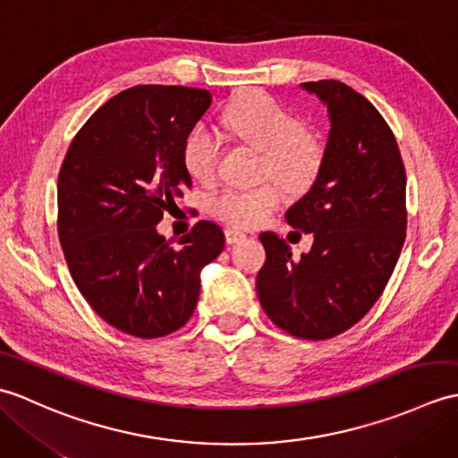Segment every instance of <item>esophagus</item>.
Here are the masks:
<instances>
[{"mask_svg":"<svg viewBox=\"0 0 458 458\" xmlns=\"http://www.w3.org/2000/svg\"><path fill=\"white\" fill-rule=\"evenodd\" d=\"M224 238H226V244H238V242L246 240V234L236 228H226L224 230Z\"/></svg>","mask_w":458,"mask_h":458,"instance_id":"esophagus-1","label":"esophagus"}]
</instances>
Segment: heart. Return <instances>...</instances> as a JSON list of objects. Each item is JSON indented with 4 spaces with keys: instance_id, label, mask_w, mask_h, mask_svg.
<instances>
[{
    "instance_id": "heart-1",
    "label": "heart",
    "mask_w": 458,
    "mask_h": 458,
    "mask_svg": "<svg viewBox=\"0 0 458 458\" xmlns=\"http://www.w3.org/2000/svg\"><path fill=\"white\" fill-rule=\"evenodd\" d=\"M222 123L251 148L264 153L261 174H269L289 191L309 187L323 163V148L284 106L266 94H250L224 114ZM220 157L218 135L204 125L192 128L182 145V163L194 179H210ZM281 200L274 184L226 187L210 200L218 218L240 228L266 222Z\"/></svg>"
}]
</instances>
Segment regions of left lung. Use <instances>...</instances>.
Segmentation results:
<instances>
[{"instance_id": "1", "label": "left lung", "mask_w": 458, "mask_h": 458, "mask_svg": "<svg viewBox=\"0 0 458 458\" xmlns=\"http://www.w3.org/2000/svg\"><path fill=\"white\" fill-rule=\"evenodd\" d=\"M301 89L330 120L317 179L285 212L291 226L313 234V248L293 259L285 240L259 234L266 264L256 289L279 328L325 340L356 325L394 274L407 228L405 169L390 125L362 94L338 81Z\"/></svg>"}]
</instances>
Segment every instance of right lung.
<instances>
[{
  "label": "right lung",
  "mask_w": 458,
  "mask_h": 458,
  "mask_svg": "<svg viewBox=\"0 0 458 458\" xmlns=\"http://www.w3.org/2000/svg\"><path fill=\"white\" fill-rule=\"evenodd\" d=\"M208 90L133 86L96 110L58 173V240L84 299L106 323L140 338L181 328L197 307L200 269L220 256L224 232L200 220L181 248L157 232L192 187L182 163Z\"/></svg>",
  "instance_id": "add662e5"
}]
</instances>
